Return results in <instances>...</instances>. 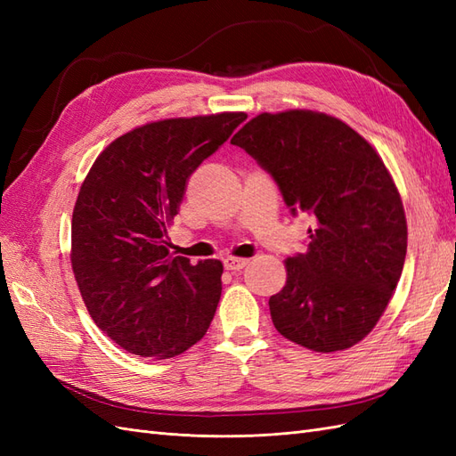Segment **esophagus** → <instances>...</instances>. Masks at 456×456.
I'll use <instances>...</instances> for the list:
<instances>
[{"label":"esophagus","instance_id":"34e87169","mask_svg":"<svg viewBox=\"0 0 456 456\" xmlns=\"http://www.w3.org/2000/svg\"><path fill=\"white\" fill-rule=\"evenodd\" d=\"M247 265H249V260L247 258H236V256H228L224 258V268L230 272H238L243 270Z\"/></svg>","mask_w":456,"mask_h":456}]
</instances>
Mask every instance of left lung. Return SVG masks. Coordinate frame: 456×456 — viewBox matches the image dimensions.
Instances as JSON below:
<instances>
[{
	"label": "left lung",
	"instance_id": "left-lung-1",
	"mask_svg": "<svg viewBox=\"0 0 456 456\" xmlns=\"http://www.w3.org/2000/svg\"><path fill=\"white\" fill-rule=\"evenodd\" d=\"M232 144L268 171L293 215L314 216L308 251L285 260L273 327L314 352L363 340L394 295L407 253L402 198L384 161L346 123L312 110L260 114Z\"/></svg>",
	"mask_w": 456,
	"mask_h": 456
}]
</instances>
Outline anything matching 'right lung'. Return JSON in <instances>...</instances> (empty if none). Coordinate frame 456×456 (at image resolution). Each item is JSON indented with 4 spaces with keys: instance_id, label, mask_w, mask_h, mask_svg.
Returning <instances> with one entry per match:
<instances>
[{
    "instance_id": "add662e5",
    "label": "right lung",
    "mask_w": 456,
    "mask_h": 456,
    "mask_svg": "<svg viewBox=\"0 0 456 456\" xmlns=\"http://www.w3.org/2000/svg\"><path fill=\"white\" fill-rule=\"evenodd\" d=\"M247 114L173 118L108 144L81 184L72 215V270L104 335L129 354L167 360L209 329L223 262L173 256L167 226L190 175Z\"/></svg>"
}]
</instances>
